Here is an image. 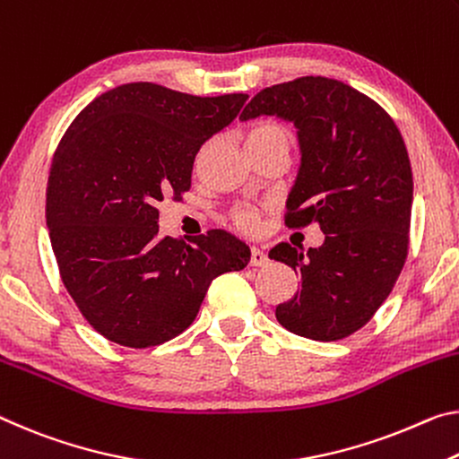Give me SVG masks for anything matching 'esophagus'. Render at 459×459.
I'll return each mask as SVG.
<instances>
[{
  "label": "esophagus",
  "instance_id": "1",
  "mask_svg": "<svg viewBox=\"0 0 459 459\" xmlns=\"http://www.w3.org/2000/svg\"><path fill=\"white\" fill-rule=\"evenodd\" d=\"M267 255L261 249H257V247H251V261L249 264L251 265H255V267H261V265H267Z\"/></svg>",
  "mask_w": 459,
  "mask_h": 459
}]
</instances>
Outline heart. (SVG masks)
I'll list each match as a JSON object with an SVG mask.
<instances>
[{"mask_svg": "<svg viewBox=\"0 0 459 459\" xmlns=\"http://www.w3.org/2000/svg\"><path fill=\"white\" fill-rule=\"evenodd\" d=\"M283 144L290 147V133L281 125L273 120H261L255 122L249 130L245 133V147L249 152L253 151H264ZM230 221L237 229L245 232L257 230L261 222V210L253 206H238L230 210Z\"/></svg>", "mask_w": 459, "mask_h": 459, "instance_id": "1", "label": "heart"}]
</instances>
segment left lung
I'll list each match as a JSON object with an SVG mask.
<instances>
[{
    "mask_svg": "<svg viewBox=\"0 0 459 459\" xmlns=\"http://www.w3.org/2000/svg\"><path fill=\"white\" fill-rule=\"evenodd\" d=\"M259 114L292 120L300 136L302 167L283 222H318L325 232L308 253L288 243L269 251L300 275L275 318L300 337L345 339L372 321L409 255L412 169L404 138L377 101L321 75L261 90L241 120Z\"/></svg>",
    "mask_w": 459,
    "mask_h": 459,
    "instance_id": "left-lung-1",
    "label": "left lung"
}]
</instances>
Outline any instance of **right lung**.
Segmentation results:
<instances>
[{
    "label": "right lung",
    "mask_w": 459,
    "mask_h": 459,
    "mask_svg": "<svg viewBox=\"0 0 459 459\" xmlns=\"http://www.w3.org/2000/svg\"><path fill=\"white\" fill-rule=\"evenodd\" d=\"M247 93L200 98L138 82L101 93L71 122L47 186V227L79 312L112 343L147 349L194 323L210 283L251 251L221 229L159 235V202L192 187L204 143Z\"/></svg>",
    "instance_id": "right-lung-1"
}]
</instances>
